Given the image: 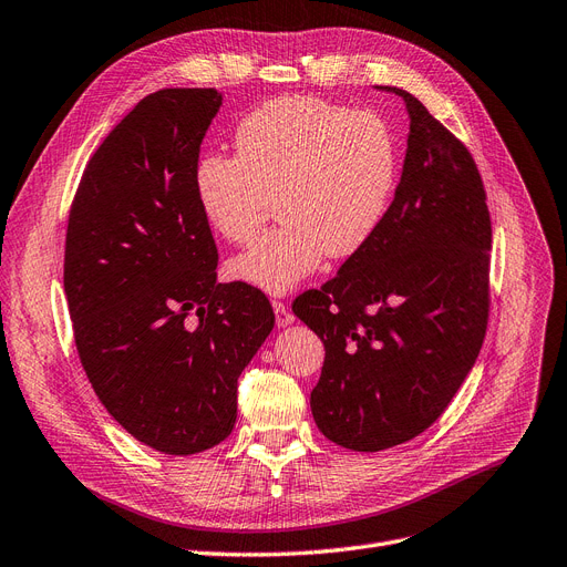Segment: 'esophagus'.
<instances>
[{"label": "esophagus", "mask_w": 567, "mask_h": 567, "mask_svg": "<svg viewBox=\"0 0 567 567\" xmlns=\"http://www.w3.org/2000/svg\"><path fill=\"white\" fill-rule=\"evenodd\" d=\"M271 307H275V316H277L279 328H288L292 321H296V316H292V313L288 311V307H286L284 302L275 300V302H271Z\"/></svg>", "instance_id": "34e87169"}]
</instances>
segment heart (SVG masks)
Returning <instances> with one entry per match:
<instances>
[{
  "label": "heart",
  "instance_id": "1",
  "mask_svg": "<svg viewBox=\"0 0 567 567\" xmlns=\"http://www.w3.org/2000/svg\"><path fill=\"white\" fill-rule=\"evenodd\" d=\"M237 155L202 157L195 199L209 228L254 241L275 197L284 223L230 260L237 281L284 296L321 267L365 246L398 184V144L372 111L309 95L265 102L237 125Z\"/></svg>",
  "mask_w": 567,
  "mask_h": 567
}]
</instances>
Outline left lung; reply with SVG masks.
<instances>
[{
	"label": "left lung",
	"instance_id": "obj_1",
	"mask_svg": "<svg viewBox=\"0 0 567 567\" xmlns=\"http://www.w3.org/2000/svg\"><path fill=\"white\" fill-rule=\"evenodd\" d=\"M410 137L374 237L292 313L321 337L311 391L321 433L381 451L433 425L480 355L488 321L491 216L467 148L402 87Z\"/></svg>",
	"mask_w": 567,
	"mask_h": 567
}]
</instances>
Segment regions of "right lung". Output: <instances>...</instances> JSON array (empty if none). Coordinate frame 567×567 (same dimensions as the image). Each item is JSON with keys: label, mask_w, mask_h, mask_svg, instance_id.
Instances as JSON below:
<instances>
[{"label": "right lung", "mask_w": 567, "mask_h": 567, "mask_svg": "<svg viewBox=\"0 0 567 567\" xmlns=\"http://www.w3.org/2000/svg\"><path fill=\"white\" fill-rule=\"evenodd\" d=\"M216 87L144 97L90 157L66 225L64 296L81 365L127 433L169 456L220 444L237 379L275 328L254 286L218 284L195 199Z\"/></svg>", "instance_id": "right-lung-1"}]
</instances>
